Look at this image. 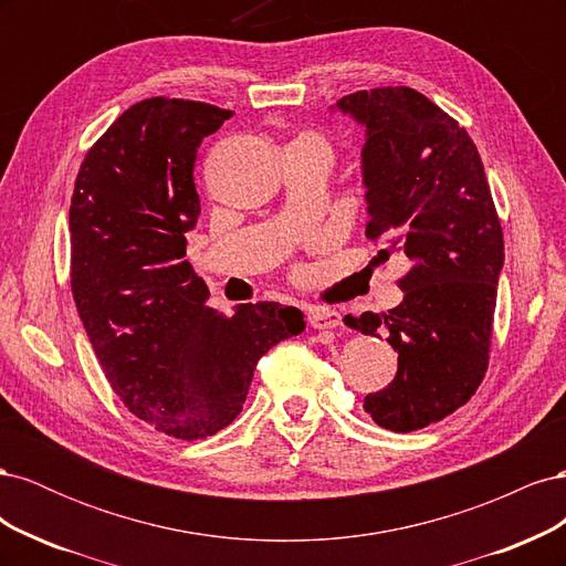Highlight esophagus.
Segmentation results:
<instances>
[{
    "mask_svg": "<svg viewBox=\"0 0 566 566\" xmlns=\"http://www.w3.org/2000/svg\"><path fill=\"white\" fill-rule=\"evenodd\" d=\"M306 321L316 331H331L342 325V316L335 310H325V306H312L310 314H306Z\"/></svg>",
    "mask_w": 566,
    "mask_h": 566,
    "instance_id": "obj_1",
    "label": "esophagus"
}]
</instances>
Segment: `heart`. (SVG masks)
Wrapping results in <instances>:
<instances>
[{"label": "heart", "mask_w": 566, "mask_h": 566, "mask_svg": "<svg viewBox=\"0 0 566 566\" xmlns=\"http://www.w3.org/2000/svg\"><path fill=\"white\" fill-rule=\"evenodd\" d=\"M290 146H312V148H318V150L328 153V156H331V146H328V142H325L323 136H318V134H310V132L295 136V139L290 142Z\"/></svg>", "instance_id": "b5f03b06"}]
</instances>
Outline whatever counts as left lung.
<instances>
[{
  "label": "left lung",
  "mask_w": 566,
  "mask_h": 566,
  "mask_svg": "<svg viewBox=\"0 0 566 566\" xmlns=\"http://www.w3.org/2000/svg\"><path fill=\"white\" fill-rule=\"evenodd\" d=\"M333 111L364 127L366 233L387 243L378 256L403 252L413 262L399 281V306L345 316L364 335L385 328L399 354L394 380L364 408L385 430H422L484 378L505 260L501 221L470 134L420 92H356Z\"/></svg>",
  "instance_id": "1"
}]
</instances>
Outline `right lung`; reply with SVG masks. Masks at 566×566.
I'll return each mask as SVG.
<instances>
[{"mask_svg": "<svg viewBox=\"0 0 566 566\" xmlns=\"http://www.w3.org/2000/svg\"><path fill=\"white\" fill-rule=\"evenodd\" d=\"M231 115L142 101L87 153L71 200L73 297L101 368L136 418L186 441L231 424L260 356L304 331L302 312L279 302L219 314L184 260L198 148Z\"/></svg>", "mask_w": 566, "mask_h": 566, "instance_id": "add662e5", "label": "right lung"}]
</instances>
